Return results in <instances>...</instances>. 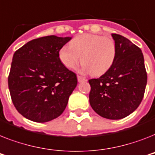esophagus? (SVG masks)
<instances>
[{
    "label": "esophagus",
    "mask_w": 155,
    "mask_h": 155,
    "mask_svg": "<svg viewBox=\"0 0 155 155\" xmlns=\"http://www.w3.org/2000/svg\"><path fill=\"white\" fill-rule=\"evenodd\" d=\"M77 79H78V82H79V83H82V82L87 81V80H86L85 78L82 77V76H80V75H78Z\"/></svg>",
    "instance_id": "1"
}]
</instances>
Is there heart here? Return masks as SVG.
<instances>
[{
    "label": "heart",
    "mask_w": 155,
    "mask_h": 155,
    "mask_svg": "<svg viewBox=\"0 0 155 155\" xmlns=\"http://www.w3.org/2000/svg\"><path fill=\"white\" fill-rule=\"evenodd\" d=\"M82 70L99 76L109 70L116 57V45L112 39L95 34H82L74 37L70 46L60 48L59 57L68 68H76L80 61Z\"/></svg>",
    "instance_id": "1"
}]
</instances>
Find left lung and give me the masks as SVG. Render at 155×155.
Here are the masks:
<instances>
[{"label": "left lung", "instance_id": "obj_1", "mask_svg": "<svg viewBox=\"0 0 155 155\" xmlns=\"http://www.w3.org/2000/svg\"><path fill=\"white\" fill-rule=\"evenodd\" d=\"M111 36L116 45L115 60L102 76L89 80V102L103 118L121 119L134 112L141 104L147 75L141 49L124 36Z\"/></svg>", "mask_w": 155, "mask_h": 155}]
</instances>
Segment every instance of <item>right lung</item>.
Wrapping results in <instances>:
<instances>
[{
	"label": "right lung",
	"instance_id": "1",
	"mask_svg": "<svg viewBox=\"0 0 155 155\" xmlns=\"http://www.w3.org/2000/svg\"><path fill=\"white\" fill-rule=\"evenodd\" d=\"M71 37L48 36L28 42L15 51L8 89L18 112L36 123H46L64 112L77 77L59 57Z\"/></svg>",
	"mask_w": 155,
	"mask_h": 155
}]
</instances>
